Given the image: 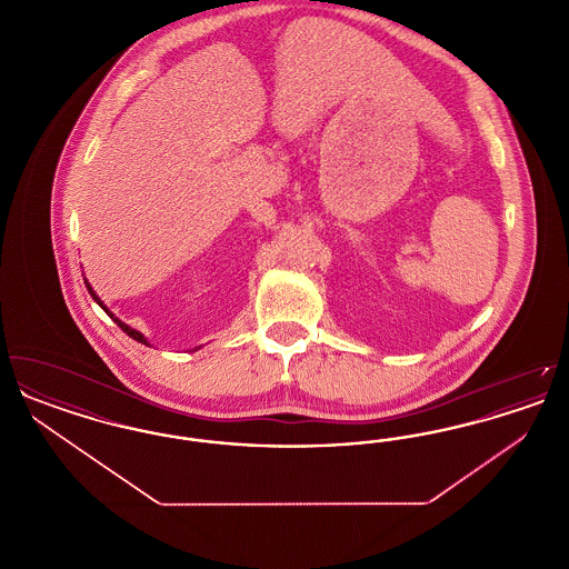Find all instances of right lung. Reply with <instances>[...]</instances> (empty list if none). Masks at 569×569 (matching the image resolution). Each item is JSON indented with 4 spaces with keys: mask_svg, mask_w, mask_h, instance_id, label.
<instances>
[{
    "mask_svg": "<svg viewBox=\"0 0 569 569\" xmlns=\"http://www.w3.org/2000/svg\"><path fill=\"white\" fill-rule=\"evenodd\" d=\"M84 286H87V290H89V295H91V297H93V300H96V302H98V305H100V307H102V309H104V311H107V313H109L110 318H112V320H114V325L119 326V328H121V330H123V332H126V335H130V337H132V339H134V341H138V343H144V346H149V343H147V339H144V337H142V335H140V332H138V330H134V328H130V326L128 325H123V322H121V320H117V318H114V316H112V313H110L109 309H107V307H104V302H102V300H100V298L96 297V292H93V290H91V286H89V283H87V281H84Z\"/></svg>",
    "mask_w": 569,
    "mask_h": 569,
    "instance_id": "right-lung-1",
    "label": "right lung"
}]
</instances>
